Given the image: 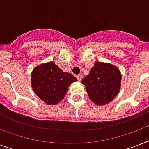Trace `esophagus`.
Wrapping results in <instances>:
<instances>
[{
    "mask_svg": "<svg viewBox=\"0 0 149 149\" xmlns=\"http://www.w3.org/2000/svg\"><path fill=\"white\" fill-rule=\"evenodd\" d=\"M77 79L79 80V81H81L82 79H83V75H82V74L77 75Z\"/></svg>",
    "mask_w": 149,
    "mask_h": 149,
    "instance_id": "34e87169",
    "label": "esophagus"
}]
</instances>
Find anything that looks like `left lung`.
Instances as JSON below:
<instances>
[{"label":"left lung","mask_w":149,"mask_h":149,"mask_svg":"<svg viewBox=\"0 0 149 149\" xmlns=\"http://www.w3.org/2000/svg\"><path fill=\"white\" fill-rule=\"evenodd\" d=\"M121 75L119 69L110 63L96 62L91 72L81 83L91 101L97 105H105L113 100L120 88Z\"/></svg>","instance_id":"left-lung-1"}]
</instances>
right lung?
<instances>
[{"label": "right lung", "instance_id": "right-lung-1", "mask_svg": "<svg viewBox=\"0 0 149 149\" xmlns=\"http://www.w3.org/2000/svg\"><path fill=\"white\" fill-rule=\"evenodd\" d=\"M77 80L71 73L63 72L53 62L41 64L31 72L34 92L48 105H56L62 100L70 84Z\"/></svg>", "mask_w": 149, "mask_h": 149}]
</instances>
